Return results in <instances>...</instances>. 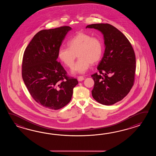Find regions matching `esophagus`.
Listing matches in <instances>:
<instances>
[{"instance_id": "1", "label": "esophagus", "mask_w": 156, "mask_h": 156, "mask_svg": "<svg viewBox=\"0 0 156 156\" xmlns=\"http://www.w3.org/2000/svg\"><path fill=\"white\" fill-rule=\"evenodd\" d=\"M77 80H78L79 81H82L84 80V77L83 76H78Z\"/></svg>"}]
</instances>
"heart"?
I'll use <instances>...</instances> for the list:
<instances>
[{
  "instance_id": "obj_1",
  "label": "heart",
  "mask_w": 156,
  "mask_h": 156,
  "mask_svg": "<svg viewBox=\"0 0 156 156\" xmlns=\"http://www.w3.org/2000/svg\"><path fill=\"white\" fill-rule=\"evenodd\" d=\"M67 46L60 47L57 56L66 66L71 67L77 55L79 58L72 68V73H85L91 63L98 62L103 55L102 42L86 33H77L67 42Z\"/></svg>"
}]
</instances>
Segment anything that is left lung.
<instances>
[{
  "label": "left lung",
  "instance_id": "8db88e82",
  "mask_svg": "<svg viewBox=\"0 0 156 156\" xmlns=\"http://www.w3.org/2000/svg\"><path fill=\"white\" fill-rule=\"evenodd\" d=\"M104 36L105 51L98 70L91 75L94 86L93 98L103 105H111L123 99L132 89L136 72V56L129 40L109 24L87 26Z\"/></svg>",
  "mask_w": 156,
  "mask_h": 156
}]
</instances>
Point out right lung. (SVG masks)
Masks as SVG:
<instances>
[{"mask_svg": "<svg viewBox=\"0 0 156 156\" xmlns=\"http://www.w3.org/2000/svg\"><path fill=\"white\" fill-rule=\"evenodd\" d=\"M72 28L60 27L40 30L24 52L22 75L30 95L37 103L52 110L60 109L71 100L76 79L67 76L57 61V53Z\"/></svg>", "mask_w": 156, "mask_h": 156, "instance_id": "1", "label": "right lung"}]
</instances>
